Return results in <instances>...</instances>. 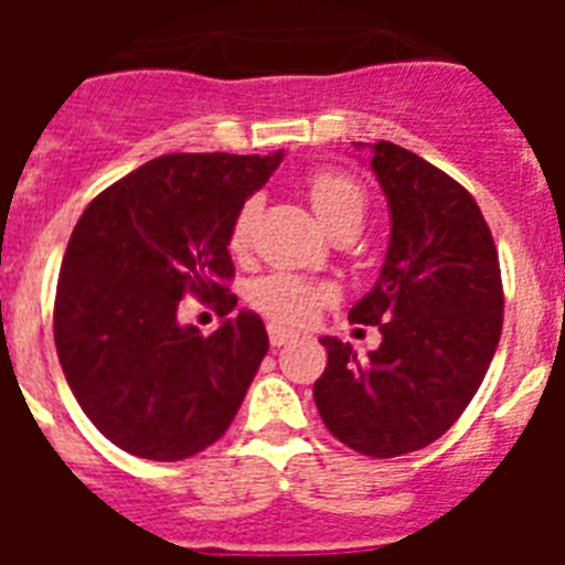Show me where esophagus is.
<instances>
[{
	"mask_svg": "<svg viewBox=\"0 0 565 565\" xmlns=\"http://www.w3.org/2000/svg\"><path fill=\"white\" fill-rule=\"evenodd\" d=\"M294 337H297V333L288 331V328H282V326H268V339H271L274 348H282V344L291 342Z\"/></svg>",
	"mask_w": 565,
	"mask_h": 565,
	"instance_id": "obj_1",
	"label": "esophagus"
}]
</instances>
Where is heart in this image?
<instances>
[{"instance_id":"obj_1","label":"heart","mask_w":565,"mask_h":565,"mask_svg":"<svg viewBox=\"0 0 565 565\" xmlns=\"http://www.w3.org/2000/svg\"><path fill=\"white\" fill-rule=\"evenodd\" d=\"M306 194L319 223L331 234L356 232L362 226L367 198H364V189L353 181L351 174L337 172V169H319V172L308 174ZM257 214V198L243 203L234 214L232 232H228V248L234 254H246L248 246H252ZM331 297L333 288L328 282L291 271L266 274L248 288L252 306L259 313H266L268 319H274V322H282V326H302Z\"/></svg>"}]
</instances>
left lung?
<instances>
[{
	"label": "left lung",
	"mask_w": 565,
	"mask_h": 565,
	"mask_svg": "<svg viewBox=\"0 0 565 565\" xmlns=\"http://www.w3.org/2000/svg\"><path fill=\"white\" fill-rule=\"evenodd\" d=\"M367 149L391 243L376 286L348 317L376 326L382 344L362 359L351 342L319 339L328 367L313 402L351 450L396 458L441 438L478 393L501 339L503 286L476 198L416 152L391 141Z\"/></svg>",
	"instance_id": "left-lung-1"
}]
</instances>
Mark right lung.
Segmentation results:
<instances>
[{
  "label": "right lung",
  "mask_w": 565,
  "mask_h": 565,
  "mask_svg": "<svg viewBox=\"0 0 565 565\" xmlns=\"http://www.w3.org/2000/svg\"><path fill=\"white\" fill-rule=\"evenodd\" d=\"M282 152H178L104 189L78 217L53 311L70 391L104 438L149 461L198 456L228 430L268 351L263 319L181 326L194 294L228 313V232Z\"/></svg>",
  "instance_id": "obj_1"
}]
</instances>
